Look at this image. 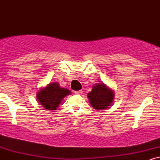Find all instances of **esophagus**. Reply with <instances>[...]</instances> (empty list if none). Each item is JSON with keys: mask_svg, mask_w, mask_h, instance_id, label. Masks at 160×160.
Masks as SVG:
<instances>
[{"mask_svg": "<svg viewBox=\"0 0 160 160\" xmlns=\"http://www.w3.org/2000/svg\"><path fill=\"white\" fill-rule=\"evenodd\" d=\"M82 92V90H79V91H75L74 93H75V94H76V95H81Z\"/></svg>", "mask_w": 160, "mask_h": 160, "instance_id": "34e87169", "label": "esophagus"}]
</instances>
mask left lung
Segmentation results:
<instances>
[{
    "label": "left lung",
    "instance_id": "left-lung-1",
    "mask_svg": "<svg viewBox=\"0 0 160 160\" xmlns=\"http://www.w3.org/2000/svg\"><path fill=\"white\" fill-rule=\"evenodd\" d=\"M87 98L94 109L104 110L113 104L114 92L104 82H99L92 86V91L88 93Z\"/></svg>",
    "mask_w": 160,
    "mask_h": 160
}]
</instances>
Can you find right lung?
Instances as JSON below:
<instances>
[{"label": "right lung", "mask_w": 160, "mask_h": 160, "mask_svg": "<svg viewBox=\"0 0 160 160\" xmlns=\"http://www.w3.org/2000/svg\"><path fill=\"white\" fill-rule=\"evenodd\" d=\"M69 89L62 88L58 82H49L44 87H42L37 93L38 102L46 110L55 111L58 108L64 98L71 95Z\"/></svg>", "instance_id": "add662e5"}]
</instances>
